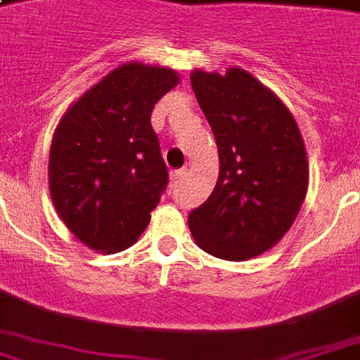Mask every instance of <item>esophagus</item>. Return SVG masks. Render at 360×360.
I'll list each match as a JSON object with an SVG mask.
<instances>
[{
    "mask_svg": "<svg viewBox=\"0 0 360 360\" xmlns=\"http://www.w3.org/2000/svg\"><path fill=\"white\" fill-rule=\"evenodd\" d=\"M187 173V169H175V172H172V179L173 183H179L181 179H183V175Z\"/></svg>",
    "mask_w": 360,
    "mask_h": 360,
    "instance_id": "34e87169",
    "label": "esophagus"
}]
</instances>
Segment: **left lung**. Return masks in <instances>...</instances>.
<instances>
[{
    "label": "left lung",
    "instance_id": "obj_1",
    "mask_svg": "<svg viewBox=\"0 0 360 360\" xmlns=\"http://www.w3.org/2000/svg\"><path fill=\"white\" fill-rule=\"evenodd\" d=\"M191 84L217 143L219 177L188 227L204 252L244 262L275 246L300 214L309 185L303 137L286 105L250 72L193 70Z\"/></svg>",
    "mask_w": 360,
    "mask_h": 360
}]
</instances>
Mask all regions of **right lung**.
I'll use <instances>...</instances> for the list:
<instances>
[{"mask_svg":"<svg viewBox=\"0 0 360 360\" xmlns=\"http://www.w3.org/2000/svg\"><path fill=\"white\" fill-rule=\"evenodd\" d=\"M177 84L172 68L124 63L58 122L49 193L58 217L91 250L112 254L133 246L158 206L167 167L150 114Z\"/></svg>","mask_w":360,"mask_h":360,"instance_id":"add662e5","label":"right lung"}]
</instances>
